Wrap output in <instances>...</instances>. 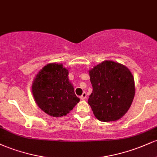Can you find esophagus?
<instances>
[{"label": "esophagus", "mask_w": 157, "mask_h": 157, "mask_svg": "<svg viewBox=\"0 0 157 157\" xmlns=\"http://www.w3.org/2000/svg\"><path fill=\"white\" fill-rule=\"evenodd\" d=\"M86 96H87V95H86V93L83 92V93H82V94L80 96V99L82 100H84L85 99H86Z\"/></svg>", "instance_id": "obj_1"}]
</instances>
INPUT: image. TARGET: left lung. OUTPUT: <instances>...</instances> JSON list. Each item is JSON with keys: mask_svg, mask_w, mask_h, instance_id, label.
<instances>
[{"mask_svg": "<svg viewBox=\"0 0 157 157\" xmlns=\"http://www.w3.org/2000/svg\"><path fill=\"white\" fill-rule=\"evenodd\" d=\"M93 91L88 103L100 121H116L127 112L135 94L134 79L123 65L104 61L89 71Z\"/></svg>", "mask_w": 157, "mask_h": 157, "instance_id": "1", "label": "left lung"}]
</instances>
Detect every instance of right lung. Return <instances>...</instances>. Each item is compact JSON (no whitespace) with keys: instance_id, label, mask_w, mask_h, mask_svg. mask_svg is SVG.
<instances>
[{"instance_id":"1","label":"right lung","mask_w":157,"mask_h":157,"mask_svg":"<svg viewBox=\"0 0 157 157\" xmlns=\"http://www.w3.org/2000/svg\"><path fill=\"white\" fill-rule=\"evenodd\" d=\"M32 90L39 108L55 117L66 115L80 101L62 64L45 66L34 80Z\"/></svg>"}]
</instances>
